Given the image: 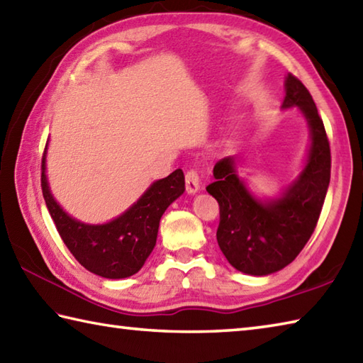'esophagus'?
<instances>
[{
  "mask_svg": "<svg viewBox=\"0 0 363 363\" xmlns=\"http://www.w3.org/2000/svg\"><path fill=\"white\" fill-rule=\"evenodd\" d=\"M199 189H201L199 174H197L196 170H189V172H186V191H188V194L199 193Z\"/></svg>",
  "mask_w": 363,
  "mask_h": 363,
  "instance_id": "1",
  "label": "esophagus"
}]
</instances>
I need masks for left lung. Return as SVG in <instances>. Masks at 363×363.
Masks as SVG:
<instances>
[{
	"instance_id": "obj_1",
	"label": "left lung",
	"mask_w": 363,
	"mask_h": 363,
	"mask_svg": "<svg viewBox=\"0 0 363 363\" xmlns=\"http://www.w3.org/2000/svg\"><path fill=\"white\" fill-rule=\"evenodd\" d=\"M281 111L297 107L308 125L310 143L303 166L275 196H257L238 174V156H225L213 167L207 186L220 203L216 240L238 272L265 277L284 269L310 240L330 183V147L310 91L298 79H284Z\"/></svg>"
}]
</instances>
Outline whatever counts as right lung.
<instances>
[{"label":"right lung","mask_w":363,"mask_h":363,"mask_svg":"<svg viewBox=\"0 0 363 363\" xmlns=\"http://www.w3.org/2000/svg\"><path fill=\"white\" fill-rule=\"evenodd\" d=\"M47 150L43 158L40 186L45 205L72 256L94 275L121 279L138 273L156 245L164 211L184 193L182 169L156 180L131 207L113 220L90 224L71 216L55 199L47 179Z\"/></svg>","instance_id":"add662e5"}]
</instances>
